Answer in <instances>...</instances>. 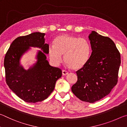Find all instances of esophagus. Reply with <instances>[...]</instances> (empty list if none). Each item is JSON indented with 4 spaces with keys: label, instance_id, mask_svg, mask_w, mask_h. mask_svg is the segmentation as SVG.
I'll use <instances>...</instances> for the list:
<instances>
[{
    "label": "esophagus",
    "instance_id": "esophagus-1",
    "mask_svg": "<svg viewBox=\"0 0 127 127\" xmlns=\"http://www.w3.org/2000/svg\"><path fill=\"white\" fill-rule=\"evenodd\" d=\"M62 74H63V76H66V75L68 74V72L65 70H62Z\"/></svg>",
    "mask_w": 127,
    "mask_h": 127
}]
</instances>
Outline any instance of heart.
<instances>
[{"mask_svg":"<svg viewBox=\"0 0 127 127\" xmlns=\"http://www.w3.org/2000/svg\"><path fill=\"white\" fill-rule=\"evenodd\" d=\"M49 58L55 65H58L64 61L69 67L77 70L83 67L89 61L90 46L84 38L62 35L55 38L54 45H50L48 49Z\"/></svg>","mask_w":127,"mask_h":127,"instance_id":"obj_1","label":"heart"}]
</instances>
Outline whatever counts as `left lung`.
<instances>
[{"label": "left lung", "instance_id": "1", "mask_svg": "<svg viewBox=\"0 0 127 127\" xmlns=\"http://www.w3.org/2000/svg\"><path fill=\"white\" fill-rule=\"evenodd\" d=\"M92 53L86 64L77 71L72 91L83 101L94 103L110 93L117 85L120 54L113 41L92 31L89 36Z\"/></svg>", "mask_w": 127, "mask_h": 127}]
</instances>
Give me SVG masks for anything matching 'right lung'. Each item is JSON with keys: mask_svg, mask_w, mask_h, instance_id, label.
<instances>
[{"mask_svg": "<svg viewBox=\"0 0 127 127\" xmlns=\"http://www.w3.org/2000/svg\"><path fill=\"white\" fill-rule=\"evenodd\" d=\"M45 35L36 32L16 38L4 58L6 83L17 96L27 102L35 103L48 98L62 75L61 69L51 66L47 61L49 44L45 43ZM31 47L42 50L38 51L36 62L26 70L20 61Z\"/></svg>", "mask_w": 127, "mask_h": 127, "instance_id": "1", "label": "right lung"}]
</instances>
